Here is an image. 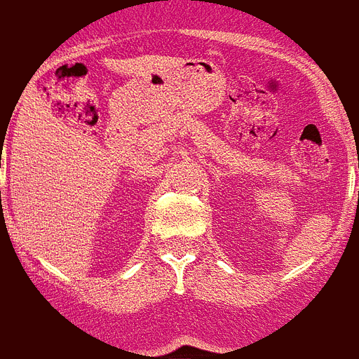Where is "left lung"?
<instances>
[{
  "mask_svg": "<svg viewBox=\"0 0 359 359\" xmlns=\"http://www.w3.org/2000/svg\"><path fill=\"white\" fill-rule=\"evenodd\" d=\"M358 202H359V192H358Z\"/></svg>",
  "mask_w": 359,
  "mask_h": 359,
  "instance_id": "8db88e82",
  "label": "left lung"
}]
</instances>
